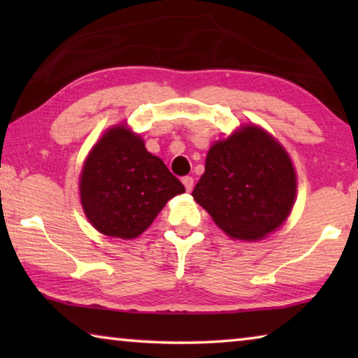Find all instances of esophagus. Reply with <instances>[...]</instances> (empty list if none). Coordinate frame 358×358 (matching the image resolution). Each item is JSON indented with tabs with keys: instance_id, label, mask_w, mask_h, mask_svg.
I'll list each match as a JSON object with an SVG mask.
<instances>
[{
	"instance_id": "1",
	"label": "esophagus",
	"mask_w": 358,
	"mask_h": 358,
	"mask_svg": "<svg viewBox=\"0 0 358 358\" xmlns=\"http://www.w3.org/2000/svg\"><path fill=\"white\" fill-rule=\"evenodd\" d=\"M181 181H183V185H185V187H186V191H191L192 187H194V178H192V177H189V175H187V177H183V178H181Z\"/></svg>"
}]
</instances>
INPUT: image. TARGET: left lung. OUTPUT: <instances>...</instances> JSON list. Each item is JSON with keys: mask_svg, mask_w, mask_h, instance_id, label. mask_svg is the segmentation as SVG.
<instances>
[{"mask_svg": "<svg viewBox=\"0 0 358 358\" xmlns=\"http://www.w3.org/2000/svg\"><path fill=\"white\" fill-rule=\"evenodd\" d=\"M296 191L284 148L257 126H246L210 148L192 197L230 237L259 240L281 226Z\"/></svg>", "mask_w": 358, "mask_h": 358, "instance_id": "8db88e82", "label": "left lung"}]
</instances>
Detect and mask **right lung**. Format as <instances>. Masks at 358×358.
<instances>
[{
	"instance_id": "right-lung-1",
	"label": "right lung",
	"mask_w": 358,
	"mask_h": 358,
	"mask_svg": "<svg viewBox=\"0 0 358 358\" xmlns=\"http://www.w3.org/2000/svg\"><path fill=\"white\" fill-rule=\"evenodd\" d=\"M185 186L143 141L124 126L107 131L85 161V215L108 237L136 238Z\"/></svg>"
}]
</instances>
